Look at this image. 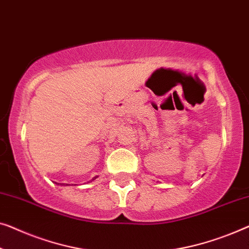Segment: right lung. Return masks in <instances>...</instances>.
Returning <instances> with one entry per match:
<instances>
[{
	"label": "right lung",
	"mask_w": 249,
	"mask_h": 249,
	"mask_svg": "<svg viewBox=\"0 0 249 249\" xmlns=\"http://www.w3.org/2000/svg\"><path fill=\"white\" fill-rule=\"evenodd\" d=\"M96 178H98V176H94V178H92V181H94V179H95ZM60 185H65V184H60ZM66 185H67V184H66Z\"/></svg>",
	"instance_id": "add662e5"
}]
</instances>
